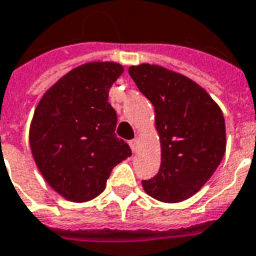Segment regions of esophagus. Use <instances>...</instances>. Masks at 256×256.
Wrapping results in <instances>:
<instances>
[{
	"label": "esophagus",
	"mask_w": 256,
	"mask_h": 256,
	"mask_svg": "<svg viewBox=\"0 0 256 256\" xmlns=\"http://www.w3.org/2000/svg\"><path fill=\"white\" fill-rule=\"evenodd\" d=\"M128 145H130V148L133 152H137V146H138V141L137 140H132V141H128Z\"/></svg>",
	"instance_id": "34e87169"
}]
</instances>
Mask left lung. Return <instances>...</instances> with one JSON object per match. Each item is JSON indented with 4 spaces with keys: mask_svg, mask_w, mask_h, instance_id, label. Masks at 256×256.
I'll list each match as a JSON object with an SVG mask.
<instances>
[{
    "mask_svg": "<svg viewBox=\"0 0 256 256\" xmlns=\"http://www.w3.org/2000/svg\"><path fill=\"white\" fill-rule=\"evenodd\" d=\"M140 92L155 106L162 163L155 177L142 181L150 196L164 203L186 200L207 182L225 155L222 111L192 79L160 66L128 68Z\"/></svg>",
    "mask_w": 256,
    "mask_h": 256,
    "instance_id": "1",
    "label": "left lung"
}]
</instances>
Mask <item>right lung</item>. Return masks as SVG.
<instances>
[{
	"label": "right lung",
	"mask_w": 256,
	"mask_h": 256,
	"mask_svg": "<svg viewBox=\"0 0 256 256\" xmlns=\"http://www.w3.org/2000/svg\"><path fill=\"white\" fill-rule=\"evenodd\" d=\"M123 74L114 62L74 68L44 94L30 126L36 167L50 186L82 203L106 189L112 168L132 150L115 134L116 112L108 92Z\"/></svg>",
	"instance_id": "1"
}]
</instances>
